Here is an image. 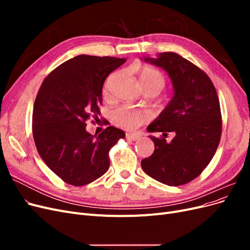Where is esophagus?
Listing matches in <instances>:
<instances>
[{"mask_svg":"<svg viewBox=\"0 0 250 250\" xmlns=\"http://www.w3.org/2000/svg\"><path fill=\"white\" fill-rule=\"evenodd\" d=\"M140 138V135L137 133H126V139L129 141H137Z\"/></svg>","mask_w":250,"mask_h":250,"instance_id":"34e87169","label":"esophagus"}]
</instances>
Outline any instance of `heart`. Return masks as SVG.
<instances>
[{
  "label": "heart",
  "instance_id": "b5f03b06",
  "mask_svg": "<svg viewBox=\"0 0 250 250\" xmlns=\"http://www.w3.org/2000/svg\"><path fill=\"white\" fill-rule=\"evenodd\" d=\"M139 77L142 85L145 90H154L157 94L166 85V78L164 74L154 69L152 66L143 65L139 70ZM111 77L108 78L104 85V94H107L108 83ZM112 117L115 122L126 130H132L140 125L146 123L150 119V113L145 109H133L127 106L120 107L112 112Z\"/></svg>",
  "mask_w": 250,
  "mask_h": 250
}]
</instances>
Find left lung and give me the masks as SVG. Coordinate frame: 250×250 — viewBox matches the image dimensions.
<instances>
[{"mask_svg": "<svg viewBox=\"0 0 250 250\" xmlns=\"http://www.w3.org/2000/svg\"><path fill=\"white\" fill-rule=\"evenodd\" d=\"M169 74L174 97L149 132H175L167 143L150 137L154 143L151 156L142 161V169L153 179L171 187L190 183L198 177L213 158L222 132V117L213 82L197 65L177 53L164 52L157 58H145Z\"/></svg>", "mask_w": 250, "mask_h": 250, "instance_id": "left-lung-1", "label": "left lung"}]
</instances>
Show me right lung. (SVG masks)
I'll use <instances>...</instances> for the list:
<instances>
[{"label":"right lung","mask_w":250,"mask_h":250,"mask_svg":"<svg viewBox=\"0 0 250 250\" xmlns=\"http://www.w3.org/2000/svg\"><path fill=\"white\" fill-rule=\"evenodd\" d=\"M125 58L78 55L53 70L42 83L34 102L33 139L39 154L64 183L81 187L109 168V150L125 138L108 126L96 137L86 121L100 115L105 79Z\"/></svg>","instance_id":"obj_1"}]
</instances>
